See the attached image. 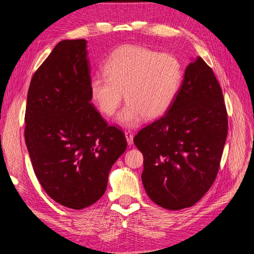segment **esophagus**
Instances as JSON below:
<instances>
[{
	"instance_id": "1",
	"label": "esophagus",
	"mask_w": 254,
	"mask_h": 254,
	"mask_svg": "<svg viewBox=\"0 0 254 254\" xmlns=\"http://www.w3.org/2000/svg\"><path fill=\"white\" fill-rule=\"evenodd\" d=\"M125 136H126V140L128 142V145H132L133 144V133L128 130V131L125 132Z\"/></svg>"
}]
</instances>
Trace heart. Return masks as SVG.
I'll list each match as a JSON object with an SVG mask.
<instances>
[{"label": "heart", "mask_w": 254, "mask_h": 254, "mask_svg": "<svg viewBox=\"0 0 254 254\" xmlns=\"http://www.w3.org/2000/svg\"><path fill=\"white\" fill-rule=\"evenodd\" d=\"M103 68L105 75H95L90 80L92 101L103 114L111 117L124 92L127 103L118 121L128 127L137 125L143 117H162L174 104L183 80L182 64L175 55L140 45L114 50Z\"/></svg>", "instance_id": "obj_1"}]
</instances>
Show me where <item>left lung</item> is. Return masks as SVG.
Returning a JSON list of instances; mask_svg holds the SVG:
<instances>
[{
    "instance_id": "8db88e82",
    "label": "left lung",
    "mask_w": 254,
    "mask_h": 254,
    "mask_svg": "<svg viewBox=\"0 0 254 254\" xmlns=\"http://www.w3.org/2000/svg\"><path fill=\"white\" fill-rule=\"evenodd\" d=\"M227 134L221 88L197 57L187 66L171 108L133 139L143 153L142 181L151 200L167 210L200 200L216 179Z\"/></svg>"
}]
</instances>
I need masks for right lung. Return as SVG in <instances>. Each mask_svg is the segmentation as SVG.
Instances as JSON below:
<instances>
[{"label": "right lung", "mask_w": 254, "mask_h": 254, "mask_svg": "<svg viewBox=\"0 0 254 254\" xmlns=\"http://www.w3.org/2000/svg\"><path fill=\"white\" fill-rule=\"evenodd\" d=\"M84 39L60 41L30 80L25 143L34 172L53 200L74 210L106 191L112 165L127 148L91 103Z\"/></svg>", "instance_id": "right-lung-1"}]
</instances>
